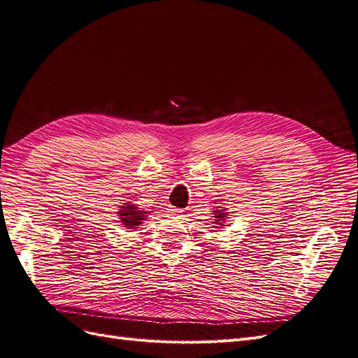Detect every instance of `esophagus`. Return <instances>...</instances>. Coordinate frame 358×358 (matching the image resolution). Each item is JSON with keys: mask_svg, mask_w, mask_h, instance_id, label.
Instances as JSON below:
<instances>
[{"mask_svg": "<svg viewBox=\"0 0 358 358\" xmlns=\"http://www.w3.org/2000/svg\"><path fill=\"white\" fill-rule=\"evenodd\" d=\"M170 213H175V215H180V213H183V209H178V208H171V209H170Z\"/></svg>", "mask_w": 358, "mask_h": 358, "instance_id": "34e87169", "label": "esophagus"}]
</instances>
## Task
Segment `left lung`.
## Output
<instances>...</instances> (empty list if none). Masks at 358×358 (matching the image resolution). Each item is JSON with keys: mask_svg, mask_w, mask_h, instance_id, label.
Returning a JSON list of instances; mask_svg holds the SVG:
<instances>
[{"mask_svg": "<svg viewBox=\"0 0 358 358\" xmlns=\"http://www.w3.org/2000/svg\"><path fill=\"white\" fill-rule=\"evenodd\" d=\"M216 212V210H215ZM215 218H218V221H222L224 218H225V213H222V212H216V216ZM215 224H220L221 225V222H215Z\"/></svg>", "mask_w": 358, "mask_h": 358, "instance_id": "8db88e82", "label": "left lung"}]
</instances>
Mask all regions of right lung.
<instances>
[{
  "label": "right lung",
  "instance_id": "1",
  "mask_svg": "<svg viewBox=\"0 0 358 358\" xmlns=\"http://www.w3.org/2000/svg\"><path fill=\"white\" fill-rule=\"evenodd\" d=\"M146 212L143 210H137L134 206H127L124 210H119V216H121V222L128 227V229H137V225L142 224L145 220Z\"/></svg>",
  "mask_w": 358,
  "mask_h": 358
}]
</instances>
